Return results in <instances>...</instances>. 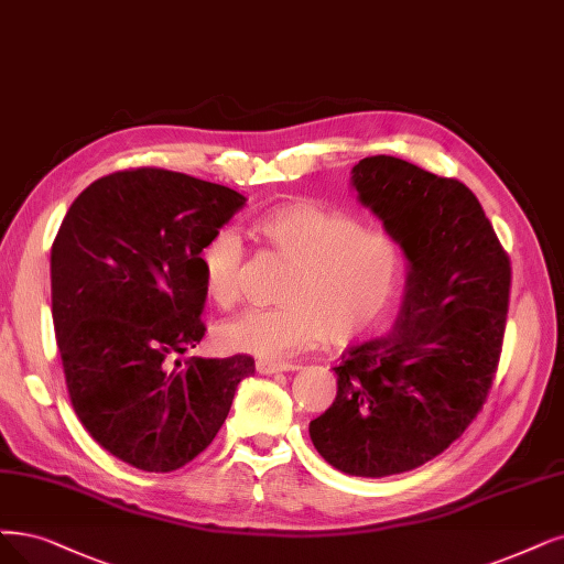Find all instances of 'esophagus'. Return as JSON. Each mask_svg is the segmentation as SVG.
<instances>
[{
	"mask_svg": "<svg viewBox=\"0 0 564 564\" xmlns=\"http://www.w3.org/2000/svg\"><path fill=\"white\" fill-rule=\"evenodd\" d=\"M256 369L260 373H276V371H293V369H297V365L281 362V360H258Z\"/></svg>",
	"mask_w": 564,
	"mask_h": 564,
	"instance_id": "obj_1",
	"label": "esophagus"
}]
</instances>
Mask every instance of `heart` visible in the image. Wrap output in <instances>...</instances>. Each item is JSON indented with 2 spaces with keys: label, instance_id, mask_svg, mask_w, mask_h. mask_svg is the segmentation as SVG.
I'll return each instance as SVG.
<instances>
[{
  "label": "heart",
  "instance_id": "obj_1",
  "mask_svg": "<svg viewBox=\"0 0 564 564\" xmlns=\"http://www.w3.org/2000/svg\"><path fill=\"white\" fill-rule=\"evenodd\" d=\"M256 232L293 267L281 288L283 304L246 308L218 327L227 350L283 358L325 337L346 344L377 325L402 288L406 256L400 239L362 225L344 208L293 199L260 216ZM197 267L206 297L232 306L243 269L237 229H216L204 241Z\"/></svg>",
  "mask_w": 564,
  "mask_h": 564
}]
</instances>
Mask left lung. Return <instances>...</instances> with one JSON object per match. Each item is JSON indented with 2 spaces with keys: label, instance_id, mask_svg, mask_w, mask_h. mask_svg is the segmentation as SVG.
I'll list each match as a JSON object with an SVG mask.
<instances>
[{
  "label": "left lung",
  "instance_id": "1",
  "mask_svg": "<svg viewBox=\"0 0 564 564\" xmlns=\"http://www.w3.org/2000/svg\"><path fill=\"white\" fill-rule=\"evenodd\" d=\"M350 181L400 239L409 276L392 335L344 352L337 398L308 434L335 469L381 478L444 453L484 409L502 356L511 262L457 178L373 155Z\"/></svg>",
  "mask_w": 564,
  "mask_h": 564
}]
</instances>
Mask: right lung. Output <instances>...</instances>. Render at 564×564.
<instances>
[{
  "mask_svg": "<svg viewBox=\"0 0 564 564\" xmlns=\"http://www.w3.org/2000/svg\"><path fill=\"white\" fill-rule=\"evenodd\" d=\"M246 197L139 166L83 191L51 248L55 339L78 421L118 460L174 471L214 442L250 356L187 358L206 325L197 256Z\"/></svg>",
  "mask_w": 564,
  "mask_h": 564,
  "instance_id": "1",
  "label": "right lung"
}]
</instances>
